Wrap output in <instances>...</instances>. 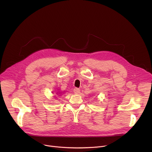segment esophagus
Wrapping results in <instances>:
<instances>
[{"label":"esophagus","instance_id":"obj_1","mask_svg":"<svg viewBox=\"0 0 152 152\" xmlns=\"http://www.w3.org/2000/svg\"><path fill=\"white\" fill-rule=\"evenodd\" d=\"M73 91H74V93H75V94H79V93H80V89H79V88H75L74 90H73Z\"/></svg>","mask_w":152,"mask_h":152}]
</instances>
